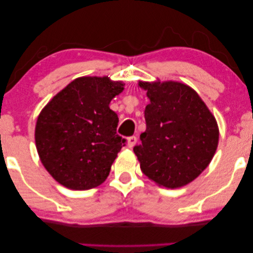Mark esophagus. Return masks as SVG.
<instances>
[{"mask_svg":"<svg viewBox=\"0 0 253 253\" xmlns=\"http://www.w3.org/2000/svg\"><path fill=\"white\" fill-rule=\"evenodd\" d=\"M136 141H138V138H136L135 135H132L130 138H127V147L133 148L135 146Z\"/></svg>","mask_w":253,"mask_h":253,"instance_id":"34e87169","label":"esophagus"}]
</instances>
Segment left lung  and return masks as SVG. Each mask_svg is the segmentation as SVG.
I'll return each instance as SVG.
<instances>
[{"label": "left lung", "instance_id": "1", "mask_svg": "<svg viewBox=\"0 0 253 253\" xmlns=\"http://www.w3.org/2000/svg\"><path fill=\"white\" fill-rule=\"evenodd\" d=\"M150 103L147 129L133 148L149 179L166 188L189 184L210 165L218 144L214 115L189 86L178 82H139Z\"/></svg>", "mask_w": 253, "mask_h": 253}]
</instances>
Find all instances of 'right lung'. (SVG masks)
<instances>
[{
    "label": "right lung",
    "instance_id": "right-lung-1",
    "mask_svg": "<svg viewBox=\"0 0 253 253\" xmlns=\"http://www.w3.org/2000/svg\"><path fill=\"white\" fill-rule=\"evenodd\" d=\"M109 77H80L40 112L36 147L47 171L74 190L104 183L126 139L117 134L118 114L110 102L124 89Z\"/></svg>",
    "mask_w": 253,
    "mask_h": 253
}]
</instances>
